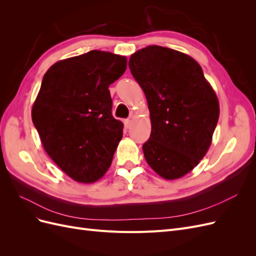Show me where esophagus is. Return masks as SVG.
Here are the masks:
<instances>
[{"mask_svg":"<svg viewBox=\"0 0 256 256\" xmlns=\"http://www.w3.org/2000/svg\"><path fill=\"white\" fill-rule=\"evenodd\" d=\"M124 125H125L126 128H129L131 126V120H124Z\"/></svg>","mask_w":256,"mask_h":256,"instance_id":"esophagus-1","label":"esophagus"}]
</instances>
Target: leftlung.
Instances as JSON below:
<instances>
[{
    "label": "left lung",
    "mask_w": 256,
    "mask_h": 256,
    "mask_svg": "<svg viewBox=\"0 0 256 256\" xmlns=\"http://www.w3.org/2000/svg\"><path fill=\"white\" fill-rule=\"evenodd\" d=\"M129 68L142 88L152 132L143 144L150 166L164 180L192 171L206 154L219 120V102L202 67L182 52L148 46L134 53Z\"/></svg>",
    "instance_id": "8db88e82"
}]
</instances>
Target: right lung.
Segmentation results:
<instances>
[{
  "label": "right lung",
  "instance_id": "obj_1",
  "mask_svg": "<svg viewBox=\"0 0 256 256\" xmlns=\"http://www.w3.org/2000/svg\"><path fill=\"white\" fill-rule=\"evenodd\" d=\"M126 56L92 50L58 60L44 74L32 120L44 150L74 180L90 184L112 164L124 125L112 115L109 85Z\"/></svg>",
  "mask_w": 256,
  "mask_h": 256
}]
</instances>
